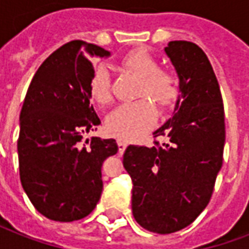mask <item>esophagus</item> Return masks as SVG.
<instances>
[{"label": "esophagus", "instance_id": "34e87169", "mask_svg": "<svg viewBox=\"0 0 249 249\" xmlns=\"http://www.w3.org/2000/svg\"><path fill=\"white\" fill-rule=\"evenodd\" d=\"M117 145H119V152H120V153H124L125 148H126V142H125V141L119 140V141H117Z\"/></svg>", "mask_w": 249, "mask_h": 249}]
</instances>
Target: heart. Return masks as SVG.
<instances>
[{
  "label": "heart",
  "mask_w": 249,
  "mask_h": 249,
  "mask_svg": "<svg viewBox=\"0 0 249 249\" xmlns=\"http://www.w3.org/2000/svg\"><path fill=\"white\" fill-rule=\"evenodd\" d=\"M120 66L140 78L136 97L150 98L119 105L107 116L105 128L109 135L129 141L139 139L153 128L157 109L151 102L156 103L162 110L173 108L180 97L181 85L178 74L168 69H160L156 57L145 49H133L125 53L120 60ZM88 88L94 103L100 105L112 103L110 76L105 66H97L93 71Z\"/></svg>",
  "instance_id": "heart-1"
}]
</instances>
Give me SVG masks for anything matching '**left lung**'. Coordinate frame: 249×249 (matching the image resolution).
Instances as JSON below:
<instances>
[{"instance_id": "1", "label": "left lung", "mask_w": 249, "mask_h": 249, "mask_svg": "<svg viewBox=\"0 0 249 249\" xmlns=\"http://www.w3.org/2000/svg\"><path fill=\"white\" fill-rule=\"evenodd\" d=\"M165 53L181 85L173 117L153 133L165 141L129 145L123 160L136 221L161 235L185 228L208 205L225 142L223 97L207 54L189 41H171Z\"/></svg>"}]
</instances>
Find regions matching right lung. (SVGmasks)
I'll use <instances>...</instances> for the list:
<instances>
[{"instance_id":"1","label":"right lung","mask_w":249,"mask_h":249,"mask_svg":"<svg viewBox=\"0 0 249 249\" xmlns=\"http://www.w3.org/2000/svg\"><path fill=\"white\" fill-rule=\"evenodd\" d=\"M109 52L81 40L68 42L41 64L19 114V178L35 208L54 221L85 217L103 192L101 167L119 151L116 140L85 133L101 124L90 104V57Z\"/></svg>"}]
</instances>
